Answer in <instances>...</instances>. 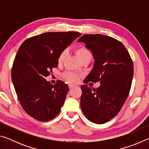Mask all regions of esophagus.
I'll use <instances>...</instances> for the list:
<instances>
[{
    "instance_id": "esophagus-1",
    "label": "esophagus",
    "mask_w": 149,
    "mask_h": 149,
    "mask_svg": "<svg viewBox=\"0 0 149 149\" xmlns=\"http://www.w3.org/2000/svg\"><path fill=\"white\" fill-rule=\"evenodd\" d=\"M68 86H69L70 89H72V88L74 87V85H72V84H69V85H68Z\"/></svg>"
}]
</instances>
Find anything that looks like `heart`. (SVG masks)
<instances>
[{
	"mask_svg": "<svg viewBox=\"0 0 149 149\" xmlns=\"http://www.w3.org/2000/svg\"><path fill=\"white\" fill-rule=\"evenodd\" d=\"M75 52L77 55V56L80 59L81 61H83L85 59L87 58H91V53L88 50L86 47L81 46L77 47L76 50H75ZM65 57V51H62L61 53L60 54L58 58V64H62L64 62ZM64 77L65 80H67L69 83H73V84H76L78 83L79 81V76L75 73L69 72H66L64 74Z\"/></svg>",
	"mask_w": 149,
	"mask_h": 149,
	"instance_id": "heart-1",
	"label": "heart"
}]
</instances>
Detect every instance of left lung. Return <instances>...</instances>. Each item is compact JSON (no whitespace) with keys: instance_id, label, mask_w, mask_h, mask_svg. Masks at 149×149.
<instances>
[{"instance_id":"1","label":"left lung","mask_w":149,"mask_h":149,"mask_svg":"<svg viewBox=\"0 0 149 149\" xmlns=\"http://www.w3.org/2000/svg\"><path fill=\"white\" fill-rule=\"evenodd\" d=\"M77 41L86 44L95 60L84 83H100L97 89L86 85L81 87V107L88 120L102 124L118 114L129 95L133 75V60L124 45L111 37L85 34Z\"/></svg>"}]
</instances>
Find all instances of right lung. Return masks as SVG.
Here are the masks:
<instances>
[{
  "label": "right lung",
  "mask_w": 149,
  "mask_h": 149,
  "mask_svg": "<svg viewBox=\"0 0 149 149\" xmlns=\"http://www.w3.org/2000/svg\"><path fill=\"white\" fill-rule=\"evenodd\" d=\"M80 33L47 32L26 39L20 46L13 62L12 80L22 108L40 122L53 119L60 112L69 88L58 80L47 81L58 58Z\"/></svg>",
  "instance_id": "obj_1"
}]
</instances>
